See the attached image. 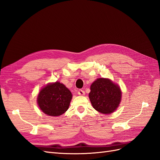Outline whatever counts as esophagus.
Here are the masks:
<instances>
[{
	"mask_svg": "<svg viewBox=\"0 0 160 160\" xmlns=\"http://www.w3.org/2000/svg\"><path fill=\"white\" fill-rule=\"evenodd\" d=\"M77 93H78L79 95H81V96H83V95H84L85 94V91L83 90H82V89H79L78 91V92H77Z\"/></svg>",
	"mask_w": 160,
	"mask_h": 160,
	"instance_id": "esophagus-1",
	"label": "esophagus"
}]
</instances>
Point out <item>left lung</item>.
<instances>
[{
  "instance_id": "8db88e82",
  "label": "left lung",
  "mask_w": 160,
  "mask_h": 160,
  "mask_svg": "<svg viewBox=\"0 0 160 160\" xmlns=\"http://www.w3.org/2000/svg\"><path fill=\"white\" fill-rule=\"evenodd\" d=\"M89 98L95 110L101 113L109 114L119 106L122 91L111 80L99 78L91 84Z\"/></svg>"
}]
</instances>
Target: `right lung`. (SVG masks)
Instances as JSON below:
<instances>
[{"label": "right lung", "instance_id": "add662e5", "mask_svg": "<svg viewBox=\"0 0 160 160\" xmlns=\"http://www.w3.org/2000/svg\"><path fill=\"white\" fill-rule=\"evenodd\" d=\"M72 94L59 82L47 85L38 93L37 102L43 113L50 116H59L68 109Z\"/></svg>", "mask_w": 160, "mask_h": 160}]
</instances>
